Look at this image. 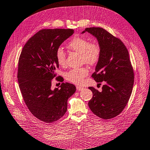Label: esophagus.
<instances>
[{"mask_svg": "<svg viewBox=\"0 0 150 150\" xmlns=\"http://www.w3.org/2000/svg\"><path fill=\"white\" fill-rule=\"evenodd\" d=\"M76 88H77V90L78 91H81L83 89V87H81V86H76Z\"/></svg>", "mask_w": 150, "mask_h": 150, "instance_id": "1", "label": "esophagus"}]
</instances>
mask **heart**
I'll return each mask as SVG.
<instances>
[{
  "mask_svg": "<svg viewBox=\"0 0 150 150\" xmlns=\"http://www.w3.org/2000/svg\"><path fill=\"white\" fill-rule=\"evenodd\" d=\"M67 47L81 55V61L88 65L93 66L98 63L101 55V48L97 43H90L83 37H75L67 43ZM56 59L61 66L66 64V54L63 49L58 48L56 51ZM88 74L87 67L72 69L66 74L67 81L75 84H81L84 78Z\"/></svg>",
  "mask_w": 150,
  "mask_h": 150,
  "instance_id": "obj_1",
  "label": "heart"
}]
</instances>
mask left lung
<instances>
[{
  "label": "left lung",
  "mask_w": 150,
  "mask_h": 150,
  "mask_svg": "<svg viewBox=\"0 0 150 150\" xmlns=\"http://www.w3.org/2000/svg\"><path fill=\"white\" fill-rule=\"evenodd\" d=\"M98 40L101 55L92 77L97 83L103 81L99 92L89 87L93 93L88 102L92 112L108 120L118 116L124 109L131 95L134 72L127 48L121 40L99 27L85 28Z\"/></svg>",
  "instance_id": "obj_1"
}]
</instances>
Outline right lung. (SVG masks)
Wrapping results in <instances>:
<instances>
[{"label": "right lung", "instance_id": "obj_1", "mask_svg": "<svg viewBox=\"0 0 150 150\" xmlns=\"http://www.w3.org/2000/svg\"><path fill=\"white\" fill-rule=\"evenodd\" d=\"M73 33L70 28L41 30L28 40L19 57L21 92L30 112L44 122L60 119L67 111V100L76 91L75 86L68 83H62L60 89H51L56 69L59 67L56 51Z\"/></svg>", "mask_w": 150, "mask_h": 150}]
</instances>
